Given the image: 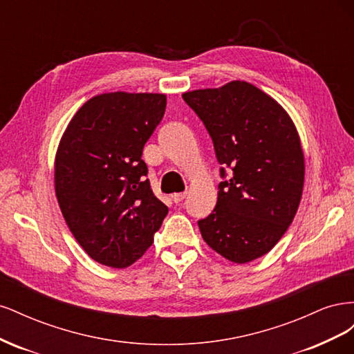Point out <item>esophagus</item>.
I'll return each instance as SVG.
<instances>
[{
    "label": "esophagus",
    "instance_id": "1",
    "mask_svg": "<svg viewBox=\"0 0 354 354\" xmlns=\"http://www.w3.org/2000/svg\"><path fill=\"white\" fill-rule=\"evenodd\" d=\"M171 198H173V201L176 203H180L181 201L186 198V192H180V194H173V195H171Z\"/></svg>",
    "mask_w": 354,
    "mask_h": 354
}]
</instances>
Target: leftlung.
Wrapping results in <instances>:
<instances>
[{
  "instance_id": "obj_1",
  "label": "left lung",
  "mask_w": 354,
  "mask_h": 354,
  "mask_svg": "<svg viewBox=\"0 0 354 354\" xmlns=\"http://www.w3.org/2000/svg\"><path fill=\"white\" fill-rule=\"evenodd\" d=\"M183 100L205 125L221 165L217 205L198 221L202 238L233 263L259 259L283 236L301 199L304 155L295 125L245 81L189 91Z\"/></svg>"
}]
</instances>
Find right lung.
<instances>
[{"instance_id": "1", "label": "right lung", "mask_w": 354, "mask_h": 354, "mask_svg": "<svg viewBox=\"0 0 354 354\" xmlns=\"http://www.w3.org/2000/svg\"><path fill=\"white\" fill-rule=\"evenodd\" d=\"M167 97L108 93L81 106L63 134L56 196L75 239L94 261L124 269L152 245L168 207L151 189L143 147Z\"/></svg>"}]
</instances>
